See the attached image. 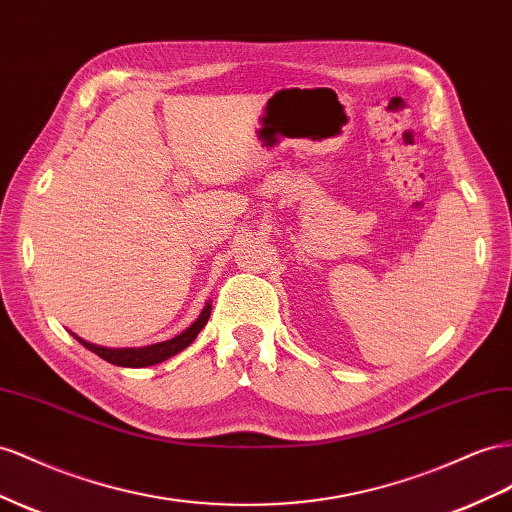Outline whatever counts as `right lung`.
I'll use <instances>...</instances> for the list:
<instances>
[{"mask_svg": "<svg viewBox=\"0 0 512 512\" xmlns=\"http://www.w3.org/2000/svg\"><path fill=\"white\" fill-rule=\"evenodd\" d=\"M211 316V303H206L204 310L200 312V316L193 321L183 334H178L165 342H157L150 344V347H140V349H107V347H96V344H90L86 340H81L79 336H75L84 347L92 353H96L99 357H103L105 362L114 364V366H124V368H144V366H153L159 362H165L172 355L181 353L183 349H187L189 344L196 340V336L200 334V329L206 325Z\"/></svg>", "mask_w": 512, "mask_h": 512, "instance_id": "obj_1", "label": "right lung"}]
</instances>
